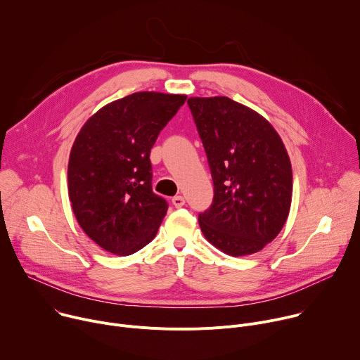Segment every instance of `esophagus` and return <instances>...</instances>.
Segmentation results:
<instances>
[{
    "instance_id": "obj_1",
    "label": "esophagus",
    "mask_w": 360,
    "mask_h": 360,
    "mask_svg": "<svg viewBox=\"0 0 360 360\" xmlns=\"http://www.w3.org/2000/svg\"><path fill=\"white\" fill-rule=\"evenodd\" d=\"M172 203H174L175 208H181V207H184V205H185V198L181 196V195L174 196V198H172Z\"/></svg>"
}]
</instances>
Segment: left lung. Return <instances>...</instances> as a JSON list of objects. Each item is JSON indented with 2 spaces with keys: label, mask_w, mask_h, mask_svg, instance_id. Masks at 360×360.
<instances>
[{
  "label": "left lung",
  "mask_w": 360,
  "mask_h": 360,
  "mask_svg": "<svg viewBox=\"0 0 360 360\" xmlns=\"http://www.w3.org/2000/svg\"><path fill=\"white\" fill-rule=\"evenodd\" d=\"M214 181L199 226L231 256L259 252L282 231L292 202V165L275 128L228 96L188 99Z\"/></svg>",
  "instance_id": "obj_1"
}]
</instances>
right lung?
Listing matches in <instances>:
<instances>
[{
    "mask_svg": "<svg viewBox=\"0 0 360 360\" xmlns=\"http://www.w3.org/2000/svg\"><path fill=\"white\" fill-rule=\"evenodd\" d=\"M186 95L135 92L96 111L70 153L68 193L82 231L114 255L155 238L168 203L152 192L150 148Z\"/></svg>",
    "mask_w": 360,
    "mask_h": 360,
    "instance_id": "add662e5",
    "label": "right lung"
}]
</instances>
